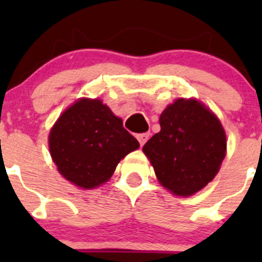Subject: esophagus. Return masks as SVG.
<instances>
[{"mask_svg": "<svg viewBox=\"0 0 262 262\" xmlns=\"http://www.w3.org/2000/svg\"><path fill=\"white\" fill-rule=\"evenodd\" d=\"M148 138H149V134H148V133L138 134V135H136V139H138L139 143H140V145H142V147L145 144V142L148 140Z\"/></svg>", "mask_w": 262, "mask_h": 262, "instance_id": "1", "label": "esophagus"}]
</instances>
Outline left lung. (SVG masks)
<instances>
[{"label": "left lung", "mask_w": 262, "mask_h": 262, "mask_svg": "<svg viewBox=\"0 0 262 262\" xmlns=\"http://www.w3.org/2000/svg\"><path fill=\"white\" fill-rule=\"evenodd\" d=\"M160 133L143 147L159 182L189 196L211 182L226 156L221 120L196 99H176L160 115Z\"/></svg>", "instance_id": "obj_1"}]
</instances>
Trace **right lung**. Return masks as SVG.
<instances>
[{
    "mask_svg": "<svg viewBox=\"0 0 262 262\" xmlns=\"http://www.w3.org/2000/svg\"><path fill=\"white\" fill-rule=\"evenodd\" d=\"M48 144L60 174L82 189L107 182L120 160L139 148L122 119L97 98L69 106L51 128Z\"/></svg>",
    "mask_w": 262,
    "mask_h": 262,
    "instance_id": "add662e5",
    "label": "right lung"
}]
</instances>
